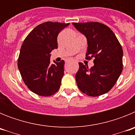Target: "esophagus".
<instances>
[{
    "instance_id": "obj_1",
    "label": "esophagus",
    "mask_w": 135,
    "mask_h": 135,
    "mask_svg": "<svg viewBox=\"0 0 135 135\" xmlns=\"http://www.w3.org/2000/svg\"><path fill=\"white\" fill-rule=\"evenodd\" d=\"M71 60H67L65 63H66V64H69V63H70V62H71Z\"/></svg>"
}]
</instances>
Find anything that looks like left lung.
Returning <instances> with one entry per match:
<instances>
[{
  "label": "left lung",
  "instance_id": "8db88e82",
  "mask_svg": "<svg viewBox=\"0 0 135 135\" xmlns=\"http://www.w3.org/2000/svg\"><path fill=\"white\" fill-rule=\"evenodd\" d=\"M85 35L88 42L86 59L94 58L89 68L80 62L76 80L81 92L97 97L109 92L115 85L123 69L122 48L108 26L99 22L72 23Z\"/></svg>",
  "mask_w": 135,
  "mask_h": 135
}]
</instances>
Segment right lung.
<instances>
[{"mask_svg": "<svg viewBox=\"0 0 135 135\" xmlns=\"http://www.w3.org/2000/svg\"><path fill=\"white\" fill-rule=\"evenodd\" d=\"M70 23L47 21L37 26L21 45L17 66L25 84L39 96L54 95L60 88L64 61L51 64L50 53L57 49V36Z\"/></svg>", "mask_w": 135, "mask_h": 135, "instance_id": "1", "label": "right lung"}]
</instances>
